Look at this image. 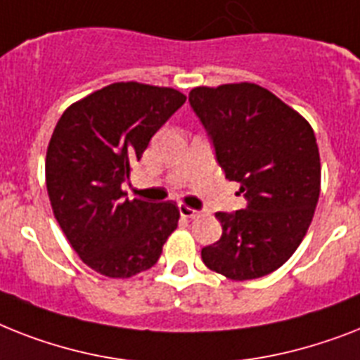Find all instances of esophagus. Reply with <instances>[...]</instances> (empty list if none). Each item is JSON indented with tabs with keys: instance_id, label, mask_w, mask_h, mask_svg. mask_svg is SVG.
<instances>
[{
	"instance_id": "esophagus-1",
	"label": "esophagus",
	"mask_w": 360,
	"mask_h": 360,
	"mask_svg": "<svg viewBox=\"0 0 360 360\" xmlns=\"http://www.w3.org/2000/svg\"><path fill=\"white\" fill-rule=\"evenodd\" d=\"M179 214L183 216V218H195V216H198V210L190 209V207L186 205H179Z\"/></svg>"
}]
</instances>
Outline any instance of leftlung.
<instances>
[{
    "mask_svg": "<svg viewBox=\"0 0 360 360\" xmlns=\"http://www.w3.org/2000/svg\"><path fill=\"white\" fill-rule=\"evenodd\" d=\"M188 101L246 209L216 212L220 240L201 250L207 268L233 281L268 276L302 244L320 195V153L302 114L255 83L195 86Z\"/></svg>",
    "mask_w": 360,
    "mask_h": 360,
    "instance_id": "obj_1",
    "label": "left lung"
}]
</instances>
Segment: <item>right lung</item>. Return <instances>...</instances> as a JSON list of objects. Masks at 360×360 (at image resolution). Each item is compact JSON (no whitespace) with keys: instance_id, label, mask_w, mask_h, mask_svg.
I'll list each match as a JSON object with an SVG mask.
<instances>
[{"instance_id":"1","label":"right lung","mask_w":360,"mask_h":360,"mask_svg":"<svg viewBox=\"0 0 360 360\" xmlns=\"http://www.w3.org/2000/svg\"><path fill=\"white\" fill-rule=\"evenodd\" d=\"M185 99L168 86L112 83L70 105L55 125L46 153L51 209L81 261L101 276L151 268L177 227L174 201L125 200L122 183Z\"/></svg>"}]
</instances>
